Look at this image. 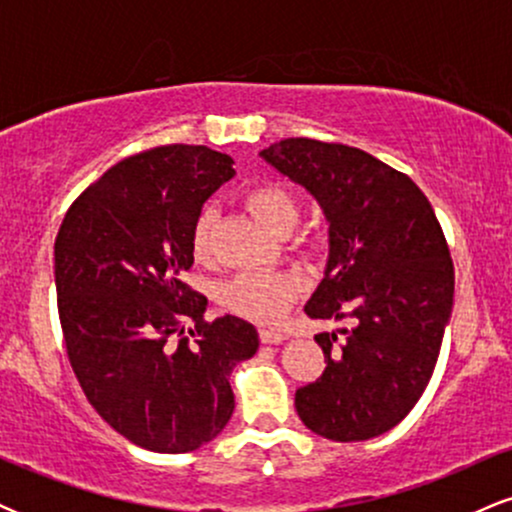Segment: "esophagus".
<instances>
[{
    "mask_svg": "<svg viewBox=\"0 0 512 512\" xmlns=\"http://www.w3.org/2000/svg\"><path fill=\"white\" fill-rule=\"evenodd\" d=\"M262 344H281L286 339V332L279 330V327H264L260 330Z\"/></svg>",
    "mask_w": 512,
    "mask_h": 512,
    "instance_id": "1",
    "label": "esophagus"
}]
</instances>
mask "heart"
Returning <instances> with one entry per match:
<instances>
[{
    "mask_svg": "<svg viewBox=\"0 0 512 512\" xmlns=\"http://www.w3.org/2000/svg\"><path fill=\"white\" fill-rule=\"evenodd\" d=\"M245 204L255 214V219L274 236H279L281 231H291L298 221L296 197L291 195L289 187L279 185V182H262V185L250 187L245 192ZM216 221H219V214L211 204L199 211L195 226H192V252L197 260L209 257ZM301 291L303 279L298 274L262 269V272L233 276L221 286L219 298L223 308H228L231 313L255 322H272L291 308Z\"/></svg>",
    "mask_w": 512,
    "mask_h": 512,
    "instance_id": "heart-1",
    "label": "heart"
}]
</instances>
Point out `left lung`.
Here are the masks:
<instances>
[{"label": "left lung", "instance_id": "left-lung-1", "mask_svg": "<svg viewBox=\"0 0 512 512\" xmlns=\"http://www.w3.org/2000/svg\"><path fill=\"white\" fill-rule=\"evenodd\" d=\"M260 156L305 187L327 221V264L305 313L351 317L320 332L327 368L296 392V411L322 438L351 443L395 428L424 395L452 313L455 269L424 192L366 151L281 139Z\"/></svg>", "mask_w": 512, "mask_h": 512}]
</instances>
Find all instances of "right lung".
I'll return each instance as SVG.
<instances>
[{
    "mask_svg": "<svg viewBox=\"0 0 512 512\" xmlns=\"http://www.w3.org/2000/svg\"><path fill=\"white\" fill-rule=\"evenodd\" d=\"M233 173L207 146H156L88 185L57 233L69 363L93 409L144 450L175 455L219 436L236 409L228 378L260 349L250 322L204 320L207 298L180 279L199 211ZM182 319L196 327L185 333Z\"/></svg>",
    "mask_w": 512,
    "mask_h": 512,
    "instance_id": "add662e5",
    "label": "right lung"
}]
</instances>
